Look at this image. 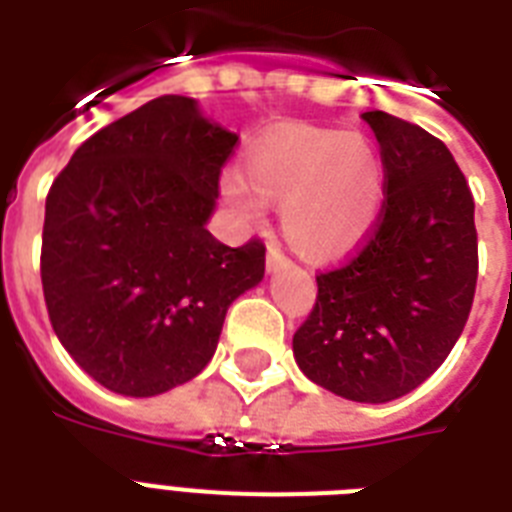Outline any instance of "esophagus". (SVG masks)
I'll list each match as a JSON object with an SVG mask.
<instances>
[{"instance_id": "esophagus-1", "label": "esophagus", "mask_w": 512, "mask_h": 512, "mask_svg": "<svg viewBox=\"0 0 512 512\" xmlns=\"http://www.w3.org/2000/svg\"><path fill=\"white\" fill-rule=\"evenodd\" d=\"M284 265H289L287 257L281 255L276 247H268V257H265V268H268V273H276L279 268H284Z\"/></svg>"}]
</instances>
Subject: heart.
I'll use <instances>...</instances> for the list:
<instances>
[{
	"mask_svg": "<svg viewBox=\"0 0 512 512\" xmlns=\"http://www.w3.org/2000/svg\"><path fill=\"white\" fill-rule=\"evenodd\" d=\"M220 185L252 223L263 217L258 198L281 207L289 247L311 263H335L374 231L385 167L361 132L287 124L257 138L241 159V175L228 172Z\"/></svg>",
	"mask_w": 512,
	"mask_h": 512,
	"instance_id": "obj_1",
	"label": "heart"
}]
</instances>
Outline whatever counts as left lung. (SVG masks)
Masks as SVG:
<instances>
[{"mask_svg":"<svg viewBox=\"0 0 512 512\" xmlns=\"http://www.w3.org/2000/svg\"><path fill=\"white\" fill-rule=\"evenodd\" d=\"M361 119L385 167L380 225L345 268L316 276L292 350L321 388L385 404L428 380L460 340L478 279L476 204L441 140L385 111Z\"/></svg>","mask_w":512,"mask_h":512,"instance_id":"obj_1","label":"left lung"}]
</instances>
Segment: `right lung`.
Listing matches in <instances>:
<instances>
[{
	"mask_svg": "<svg viewBox=\"0 0 512 512\" xmlns=\"http://www.w3.org/2000/svg\"><path fill=\"white\" fill-rule=\"evenodd\" d=\"M239 135L199 100L162 95L76 148L47 193L42 287L52 329L103 388L148 398L212 361L228 305L265 247L207 231Z\"/></svg>",
	"mask_w": 512,
	"mask_h": 512,
	"instance_id": "right-lung-1",
	"label": "right lung"
}]
</instances>
